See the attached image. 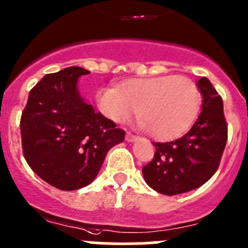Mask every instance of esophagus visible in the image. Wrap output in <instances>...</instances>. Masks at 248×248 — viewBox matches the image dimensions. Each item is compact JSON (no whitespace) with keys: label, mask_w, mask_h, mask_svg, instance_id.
Here are the masks:
<instances>
[{"label":"esophagus","mask_w":248,"mask_h":248,"mask_svg":"<svg viewBox=\"0 0 248 248\" xmlns=\"http://www.w3.org/2000/svg\"><path fill=\"white\" fill-rule=\"evenodd\" d=\"M137 136H135V135H132V133L131 132H127L126 133V140L127 142H135L136 140H137Z\"/></svg>","instance_id":"1"}]
</instances>
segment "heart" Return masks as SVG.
Returning a JSON list of instances; mask_svg holds the SVG:
<instances>
[{"mask_svg":"<svg viewBox=\"0 0 248 248\" xmlns=\"http://www.w3.org/2000/svg\"><path fill=\"white\" fill-rule=\"evenodd\" d=\"M97 108L113 122H122L138 111L140 126L157 140L184 135L195 121L202 96L190 79L177 75L132 79L120 88L104 86L96 93Z\"/></svg>","mask_w":248,"mask_h":248,"instance_id":"1","label":"heart"}]
</instances>
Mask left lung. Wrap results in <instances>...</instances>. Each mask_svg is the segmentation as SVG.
<instances>
[{
    "mask_svg": "<svg viewBox=\"0 0 248 248\" xmlns=\"http://www.w3.org/2000/svg\"><path fill=\"white\" fill-rule=\"evenodd\" d=\"M202 112L186 135L171 142H155V153L142 168L144 180L164 195L199 188L217 170L227 142V124L221 96L209 79L202 78Z\"/></svg>",
    "mask_w": 248,
    "mask_h": 248,
    "instance_id": "left-lung-1",
    "label": "left lung"
}]
</instances>
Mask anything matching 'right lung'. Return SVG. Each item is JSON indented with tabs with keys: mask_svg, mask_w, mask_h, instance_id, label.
<instances>
[{
	"mask_svg": "<svg viewBox=\"0 0 248 248\" xmlns=\"http://www.w3.org/2000/svg\"><path fill=\"white\" fill-rule=\"evenodd\" d=\"M90 71L79 66L46 74L30 91L21 117L23 155L44 182L60 190L90 184L108 152L124 131L86 104L78 80Z\"/></svg>",
	"mask_w": 248,
	"mask_h": 248,
	"instance_id": "add662e5",
	"label": "right lung"
}]
</instances>
